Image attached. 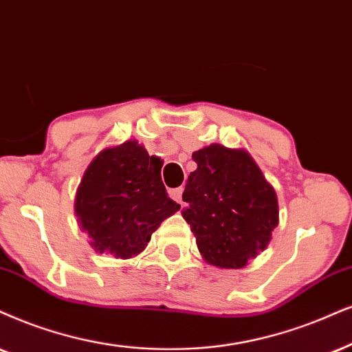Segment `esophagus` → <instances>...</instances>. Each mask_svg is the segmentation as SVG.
<instances>
[{"label":"esophagus","mask_w":352,"mask_h":352,"mask_svg":"<svg viewBox=\"0 0 352 352\" xmlns=\"http://www.w3.org/2000/svg\"><path fill=\"white\" fill-rule=\"evenodd\" d=\"M182 193H184V188H182V186H179V188L168 190V195H170V198L177 203H182Z\"/></svg>","instance_id":"esophagus-1"}]
</instances>
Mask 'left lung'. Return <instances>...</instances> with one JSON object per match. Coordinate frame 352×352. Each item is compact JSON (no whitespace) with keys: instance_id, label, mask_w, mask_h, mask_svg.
Returning <instances> with one entry per match:
<instances>
[{"instance_id":"8db88e82","label":"left lung","mask_w":352,"mask_h":352,"mask_svg":"<svg viewBox=\"0 0 352 352\" xmlns=\"http://www.w3.org/2000/svg\"><path fill=\"white\" fill-rule=\"evenodd\" d=\"M182 195L185 221L204 260L217 268H242L260 255L278 226V199L245 151L211 144L193 153Z\"/></svg>"}]
</instances>
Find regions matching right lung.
Listing matches in <instances>:
<instances>
[{
    "instance_id": "1",
    "label": "right lung",
    "mask_w": 352,
    "mask_h": 352,
    "mask_svg": "<svg viewBox=\"0 0 352 352\" xmlns=\"http://www.w3.org/2000/svg\"><path fill=\"white\" fill-rule=\"evenodd\" d=\"M161 168V159L136 141L102 151L91 162L78 188L76 216L97 252L135 256L161 222L179 211Z\"/></svg>"
}]
</instances>
